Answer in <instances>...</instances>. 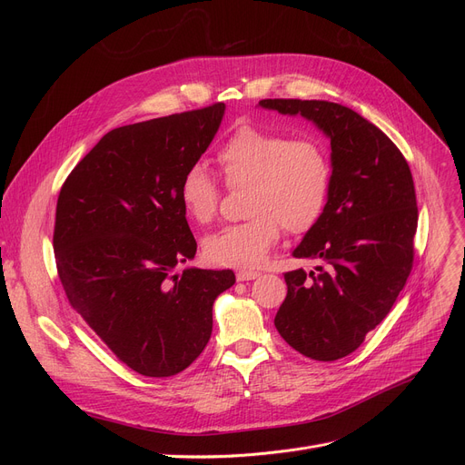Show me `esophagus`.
<instances>
[{
	"label": "esophagus",
	"instance_id": "34e87169",
	"mask_svg": "<svg viewBox=\"0 0 465 465\" xmlns=\"http://www.w3.org/2000/svg\"><path fill=\"white\" fill-rule=\"evenodd\" d=\"M237 281H252L256 277H260V272H252V270H241L237 272Z\"/></svg>",
	"mask_w": 465,
	"mask_h": 465
}]
</instances>
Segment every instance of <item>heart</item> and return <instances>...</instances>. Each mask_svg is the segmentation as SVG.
Masks as SVG:
<instances>
[{
    "mask_svg": "<svg viewBox=\"0 0 465 465\" xmlns=\"http://www.w3.org/2000/svg\"><path fill=\"white\" fill-rule=\"evenodd\" d=\"M216 163L228 188H247L242 193L247 218L203 239V254L214 265H260L284 228L305 233L326 211L333 163L319 137L241 124L220 144ZM179 200L192 223L209 224L223 202V188L203 165H192L181 177Z\"/></svg>",
    "mask_w": 465,
    "mask_h": 465,
    "instance_id": "b5f03b06",
    "label": "heart"
}]
</instances>
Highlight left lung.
Segmentation results:
<instances>
[{"label":"left lung","instance_id":"left-lung-1","mask_svg":"<svg viewBox=\"0 0 465 465\" xmlns=\"http://www.w3.org/2000/svg\"><path fill=\"white\" fill-rule=\"evenodd\" d=\"M260 105L302 114L330 137V200L294 251L321 265L309 275L284 273L288 294L275 328L300 354L333 361L384 321L412 270L419 207L411 169L392 139L349 107L319 100Z\"/></svg>","mask_w":465,"mask_h":465}]
</instances>
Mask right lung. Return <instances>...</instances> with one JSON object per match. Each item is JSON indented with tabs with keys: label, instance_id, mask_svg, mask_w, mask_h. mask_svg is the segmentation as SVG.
I'll return each mask as SVG.
<instances>
[{
	"label": "right lung",
	"instance_id": "right-lung-1",
	"mask_svg": "<svg viewBox=\"0 0 465 465\" xmlns=\"http://www.w3.org/2000/svg\"><path fill=\"white\" fill-rule=\"evenodd\" d=\"M224 104L114 128L62 184L54 258L69 305L130 370L173 377L207 347L213 303L232 270L173 267L195 242L179 200L184 171L211 144Z\"/></svg>",
	"mask_w": 465,
	"mask_h": 465
}]
</instances>
